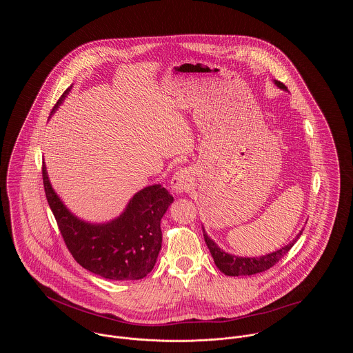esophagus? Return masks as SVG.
I'll return each mask as SVG.
<instances>
[{
	"instance_id": "obj_1",
	"label": "esophagus",
	"mask_w": 353,
	"mask_h": 353,
	"mask_svg": "<svg viewBox=\"0 0 353 353\" xmlns=\"http://www.w3.org/2000/svg\"><path fill=\"white\" fill-rule=\"evenodd\" d=\"M190 183H192V172H190V170L183 168L174 174V176L171 179V189L176 194H181L189 189Z\"/></svg>"
}]
</instances>
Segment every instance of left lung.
I'll use <instances>...</instances> for the list:
<instances>
[{"label": "left lung", "mask_w": 353, "mask_h": 353, "mask_svg": "<svg viewBox=\"0 0 353 353\" xmlns=\"http://www.w3.org/2000/svg\"><path fill=\"white\" fill-rule=\"evenodd\" d=\"M274 83L281 90L287 88L280 81H274ZM302 232L303 231H301V234H298V236L290 245L281 248L280 250L266 254V255H262V256H254V258H243V256H236V255H231L228 252H223L205 234V231H203V239H205V243H206L209 252H210L212 256H213V261H214L216 266L220 269V272H223L227 276H250V274L265 272V270L270 269L273 265H276L287 252L291 250V248L299 239Z\"/></svg>", "instance_id": "left-lung-1"}]
</instances>
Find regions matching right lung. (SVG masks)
Segmentation results:
<instances>
[{
  "label": "right lung",
  "instance_id": "add662e5",
  "mask_svg": "<svg viewBox=\"0 0 353 353\" xmlns=\"http://www.w3.org/2000/svg\"><path fill=\"white\" fill-rule=\"evenodd\" d=\"M70 88L55 103L52 112L66 98ZM46 199L57 220L63 242L84 269L108 280L144 279L156 263L161 249L160 220L174 197L152 185L129 201L125 212L104 224H91L76 217L51 188L46 165H42Z\"/></svg>",
  "mask_w": 353,
  "mask_h": 353
}]
</instances>
